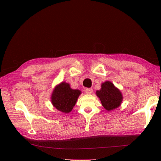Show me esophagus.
<instances>
[{"label":"esophagus","mask_w":161,"mask_h":161,"mask_svg":"<svg viewBox=\"0 0 161 161\" xmlns=\"http://www.w3.org/2000/svg\"><path fill=\"white\" fill-rule=\"evenodd\" d=\"M85 92L86 94H91V93H92V89H86Z\"/></svg>","instance_id":"34e87169"}]
</instances>
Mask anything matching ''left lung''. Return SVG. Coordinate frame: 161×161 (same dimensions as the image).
<instances>
[{
    "instance_id": "8db88e82",
    "label": "left lung",
    "mask_w": 161,
    "mask_h": 161,
    "mask_svg": "<svg viewBox=\"0 0 161 161\" xmlns=\"http://www.w3.org/2000/svg\"><path fill=\"white\" fill-rule=\"evenodd\" d=\"M101 103L107 111H111L119 108L123 101V95L119 89L109 80L101 84L100 90L96 91Z\"/></svg>"
}]
</instances>
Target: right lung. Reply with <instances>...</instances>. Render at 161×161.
I'll return each mask as SVG.
<instances>
[{"mask_svg":"<svg viewBox=\"0 0 161 161\" xmlns=\"http://www.w3.org/2000/svg\"><path fill=\"white\" fill-rule=\"evenodd\" d=\"M80 94V90L72 89L69 83L62 82L52 91V104L57 110L64 114H69L74 108Z\"/></svg>","mask_w":161,"mask_h":161,"instance_id":"1","label":"right lung"}]
</instances>
